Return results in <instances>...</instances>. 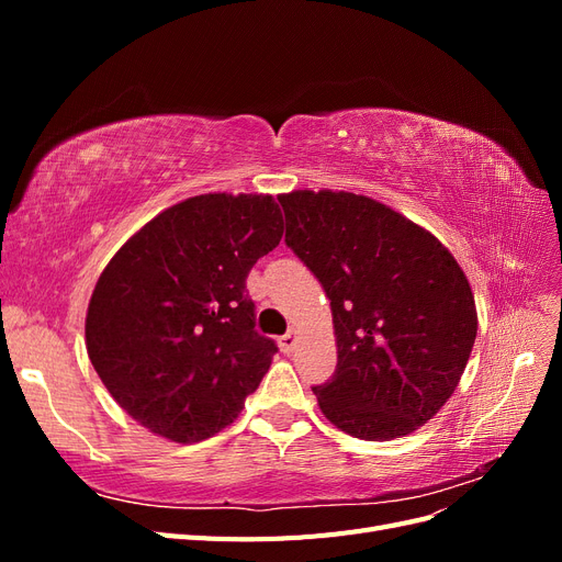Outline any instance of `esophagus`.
<instances>
[{
	"label": "esophagus",
	"mask_w": 562,
	"mask_h": 562,
	"mask_svg": "<svg viewBox=\"0 0 562 562\" xmlns=\"http://www.w3.org/2000/svg\"><path fill=\"white\" fill-rule=\"evenodd\" d=\"M279 345H281V351H283V353H293V349H295V345H297L295 330H288V333L279 339Z\"/></svg>",
	"instance_id": "1"
}]
</instances>
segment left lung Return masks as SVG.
<instances>
[{
    "label": "left lung",
    "mask_w": 562,
    "mask_h": 562,
    "mask_svg": "<svg viewBox=\"0 0 562 562\" xmlns=\"http://www.w3.org/2000/svg\"><path fill=\"white\" fill-rule=\"evenodd\" d=\"M279 201L285 244L333 310L337 368L312 389L321 413L353 438L413 434L452 396L473 349L479 314L462 267L370 196L295 190Z\"/></svg>",
    "instance_id": "obj_1"
}]
</instances>
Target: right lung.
I'll use <instances>...</instances> for the list:
<instances>
[{
    "label": "right lung",
    "mask_w": 562,
    "mask_h": 562,
    "mask_svg": "<svg viewBox=\"0 0 562 562\" xmlns=\"http://www.w3.org/2000/svg\"><path fill=\"white\" fill-rule=\"evenodd\" d=\"M271 194H199L151 217L114 252L87 312V351L112 398L176 443L225 429L277 345L255 330L246 277L274 250Z\"/></svg>",
    "instance_id": "1"
}]
</instances>
